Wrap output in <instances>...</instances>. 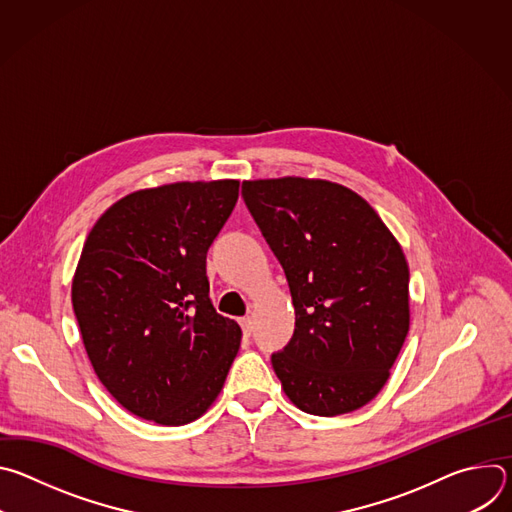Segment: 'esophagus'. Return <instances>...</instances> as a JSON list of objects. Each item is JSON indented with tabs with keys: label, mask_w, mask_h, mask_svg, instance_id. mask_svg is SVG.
I'll use <instances>...</instances> for the list:
<instances>
[{
	"label": "esophagus",
	"mask_w": 512,
	"mask_h": 512,
	"mask_svg": "<svg viewBox=\"0 0 512 512\" xmlns=\"http://www.w3.org/2000/svg\"><path fill=\"white\" fill-rule=\"evenodd\" d=\"M239 324H241V328H243V334H245V336H251V332H253V320L247 316V318H241Z\"/></svg>",
	"instance_id": "obj_1"
}]
</instances>
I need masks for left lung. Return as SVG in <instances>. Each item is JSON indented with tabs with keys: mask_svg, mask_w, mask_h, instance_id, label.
<instances>
[{
	"mask_svg": "<svg viewBox=\"0 0 512 512\" xmlns=\"http://www.w3.org/2000/svg\"><path fill=\"white\" fill-rule=\"evenodd\" d=\"M281 263L296 330L271 364L289 401L334 417L373 401L409 332V267L375 208L328 180L243 182Z\"/></svg>",
	"mask_w": 512,
	"mask_h": 512,
	"instance_id": "1",
	"label": "left lung"
}]
</instances>
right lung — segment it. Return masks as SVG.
<instances>
[{
	"label": "right lung",
	"instance_id": "1",
	"mask_svg": "<svg viewBox=\"0 0 512 512\" xmlns=\"http://www.w3.org/2000/svg\"><path fill=\"white\" fill-rule=\"evenodd\" d=\"M239 180L176 182L117 200L91 229L72 308L89 360L115 401L160 425L198 419L241 346L208 298L206 253Z\"/></svg>",
	"mask_w": 512,
	"mask_h": 512
}]
</instances>
